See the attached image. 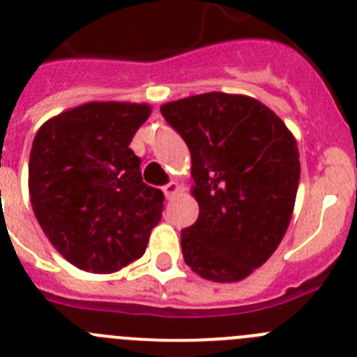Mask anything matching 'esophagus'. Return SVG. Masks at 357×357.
I'll list each match as a JSON object with an SVG mask.
<instances>
[{"mask_svg":"<svg viewBox=\"0 0 357 357\" xmlns=\"http://www.w3.org/2000/svg\"><path fill=\"white\" fill-rule=\"evenodd\" d=\"M178 189H181V185L176 184V182H169V184L162 185V193L166 195V198H173L178 193Z\"/></svg>","mask_w":357,"mask_h":357,"instance_id":"1","label":"esophagus"}]
</instances>
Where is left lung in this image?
<instances>
[{"instance_id": "left-lung-1", "label": "left lung", "mask_w": 357, "mask_h": 357, "mask_svg": "<svg viewBox=\"0 0 357 357\" xmlns=\"http://www.w3.org/2000/svg\"><path fill=\"white\" fill-rule=\"evenodd\" d=\"M160 112L191 151L200 213L181 232L185 264L204 279L238 282L288 230L301 178L295 137L273 110L243 94H197Z\"/></svg>"}]
</instances>
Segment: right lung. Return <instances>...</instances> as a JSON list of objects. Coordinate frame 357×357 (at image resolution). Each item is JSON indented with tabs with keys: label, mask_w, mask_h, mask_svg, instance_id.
<instances>
[{
	"label": "right lung",
	"mask_w": 357,
	"mask_h": 357,
	"mask_svg": "<svg viewBox=\"0 0 357 357\" xmlns=\"http://www.w3.org/2000/svg\"><path fill=\"white\" fill-rule=\"evenodd\" d=\"M150 112L146 103H84L48 119L31 144L28 189L37 222L85 272L112 273L139 259L162 218V191L144 184L130 148Z\"/></svg>",
	"instance_id": "1"
}]
</instances>
